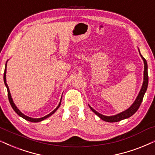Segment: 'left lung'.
<instances>
[{"mask_svg":"<svg viewBox=\"0 0 155 155\" xmlns=\"http://www.w3.org/2000/svg\"><path fill=\"white\" fill-rule=\"evenodd\" d=\"M141 57L143 60L144 63V81H143V84H142V87L140 90V92L138 95L137 97L135 100V101L133 104H132V106L130 108H128L127 110H125V111L121 112V113H119L116 115L114 116H104L102 115V114L98 113L97 112H96L95 110H93L92 108L89 106L90 109L92 110V111L94 112V113L97 114V115L100 118H101L102 120L105 122H119L120 120L126 119V118H128L130 117H131L132 115L135 113V112L137 111V110L139 109L140 104H141L142 100H143L144 93H145L147 89V86H148V73H147V63L146 60L142 57L141 54H140Z\"/></svg>","mask_w":155,"mask_h":155,"instance_id":"8db88e82","label":"left lung"}]
</instances>
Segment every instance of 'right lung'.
<instances>
[{
  "mask_svg": "<svg viewBox=\"0 0 155 155\" xmlns=\"http://www.w3.org/2000/svg\"><path fill=\"white\" fill-rule=\"evenodd\" d=\"M5 75H6V65H5V71H4L3 80H4V82H5V86H6V87H7V90H8V100H9L10 104H11V107H13V109L14 110V111H15V112H16V113H17L18 114L19 116H21V117L24 118V119H25V120H28V121L32 122H41V121H42V120H45V119H46V118H48V117H50V116L52 115V114H53L54 113V112H55L56 111V110H57L58 109V107H59L60 106V104H61V100H60V103H59V104H58V107H56L55 109L54 110L53 112H51V113H50V114H48V115L45 116V117H41V118H32V117H28V116L25 115V114L22 113V112H21V111H20V110H19L18 109L17 107H16V106L15 105V104H14V102H13V100H12V97H11V93H10V90H9L8 86L7 83H6V77H5ZM61 99H62V98H61Z\"/></svg>",
  "mask_w": 155,
  "mask_h": 155,
  "instance_id": "right-lung-1",
  "label": "right lung"
}]
</instances>
